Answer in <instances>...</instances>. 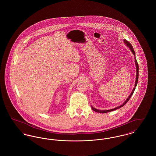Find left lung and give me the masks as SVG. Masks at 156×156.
I'll use <instances>...</instances> for the list:
<instances>
[{
  "instance_id": "obj_1",
  "label": "left lung",
  "mask_w": 156,
  "mask_h": 156,
  "mask_svg": "<svg viewBox=\"0 0 156 156\" xmlns=\"http://www.w3.org/2000/svg\"><path fill=\"white\" fill-rule=\"evenodd\" d=\"M124 42L126 43V44L130 48V49L131 50V51L133 52V55L135 56V53H134V50L133 49V46H132V45H131V44L129 42V41H126V39H124ZM135 64H136V72H137V73H136V83H135V87H134V88L133 89V91H131V94H130V96H129V98H127V100H126V101L123 103V105H122L121 106H120L117 107H115V108H113V109H110V110H98V109H96V108H94V107H93L91 106V108H92V109H93V110H94V112H98V113H108V112H112V111H113V110H117V109H118V108H120V107H122L124 106L127 103V101L130 100V98L131 97V96L133 95V93H134V90H135V89H136V86H137V82H138V79H139V65H138V63H137V60H136V58H135Z\"/></svg>"
}]
</instances>
